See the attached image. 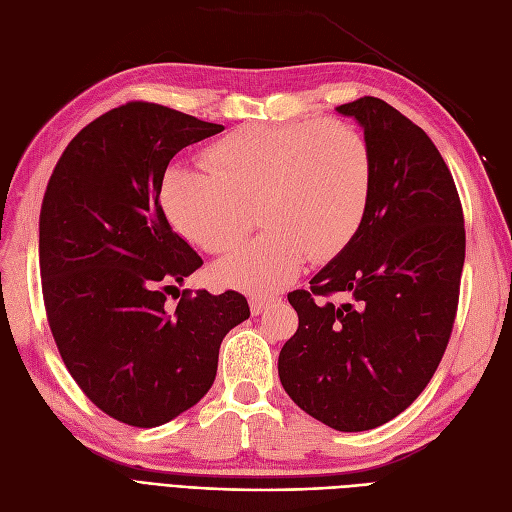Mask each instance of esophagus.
I'll return each instance as SVG.
<instances>
[{"label":"esophagus","instance_id":"obj_1","mask_svg":"<svg viewBox=\"0 0 512 512\" xmlns=\"http://www.w3.org/2000/svg\"><path fill=\"white\" fill-rule=\"evenodd\" d=\"M271 297H262V294H252L250 297V309H252V314L254 316H258V314H262L267 309V305H271Z\"/></svg>","mask_w":512,"mask_h":512}]
</instances>
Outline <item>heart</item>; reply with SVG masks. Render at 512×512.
<instances>
[{
  "mask_svg": "<svg viewBox=\"0 0 512 512\" xmlns=\"http://www.w3.org/2000/svg\"><path fill=\"white\" fill-rule=\"evenodd\" d=\"M374 190L367 136L344 119L250 123L207 151V168L173 164L162 205L181 235L209 254L232 250L254 224L267 228L224 258L230 286L271 292L299 275L305 258L339 254L359 230Z\"/></svg>",
  "mask_w": 512,
  "mask_h": 512,
  "instance_id": "1",
  "label": "heart"
}]
</instances>
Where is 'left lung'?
Instances as JSON below:
<instances>
[{"mask_svg": "<svg viewBox=\"0 0 512 512\" xmlns=\"http://www.w3.org/2000/svg\"><path fill=\"white\" fill-rule=\"evenodd\" d=\"M374 153V190L348 245L309 290L288 294L299 329L277 371L290 399L337 431L389 423L423 393L457 316L466 228L451 170L397 108L363 96L337 106ZM348 291L351 301L326 299Z\"/></svg>", "mask_w": 512, "mask_h": 512, "instance_id": "obj_1", "label": "left lung"}]
</instances>
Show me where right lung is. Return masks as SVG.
I'll use <instances>...</instances> for the list:
<instances>
[{"label": "right lung", "instance_id": "1", "mask_svg": "<svg viewBox=\"0 0 512 512\" xmlns=\"http://www.w3.org/2000/svg\"><path fill=\"white\" fill-rule=\"evenodd\" d=\"M222 130L162 104L126 102L72 138L46 185V320L74 382L119 423L158 427L198 404L222 339L250 318L235 290H178L179 304L165 301L203 267L164 215L166 166Z\"/></svg>", "mask_w": 512, "mask_h": 512}]
</instances>
